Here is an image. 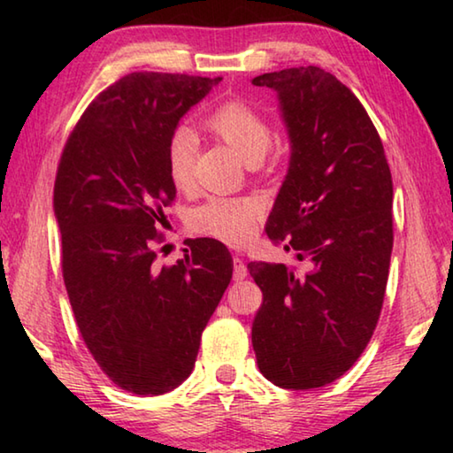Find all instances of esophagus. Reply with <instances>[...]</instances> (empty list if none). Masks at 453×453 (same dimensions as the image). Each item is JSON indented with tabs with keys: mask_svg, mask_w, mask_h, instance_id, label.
Returning <instances> with one entry per match:
<instances>
[{
	"mask_svg": "<svg viewBox=\"0 0 453 453\" xmlns=\"http://www.w3.org/2000/svg\"><path fill=\"white\" fill-rule=\"evenodd\" d=\"M245 278H248V267H245L242 257L234 256V280L235 281H242Z\"/></svg>",
	"mask_w": 453,
	"mask_h": 453,
	"instance_id": "obj_1",
	"label": "esophagus"
}]
</instances>
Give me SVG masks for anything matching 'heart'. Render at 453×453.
Here are the masks:
<instances>
[{"label": "heart", "mask_w": 453, "mask_h": 453, "mask_svg": "<svg viewBox=\"0 0 453 453\" xmlns=\"http://www.w3.org/2000/svg\"><path fill=\"white\" fill-rule=\"evenodd\" d=\"M205 127L240 153L250 165L257 164L272 145V127L259 113L243 102H227L205 118ZM197 151L196 134L188 127L175 129L167 142V175L178 189H188L194 181ZM264 208L251 197H211L191 216L197 234L213 237L227 245H242L256 234Z\"/></svg>", "instance_id": "1"}]
</instances>
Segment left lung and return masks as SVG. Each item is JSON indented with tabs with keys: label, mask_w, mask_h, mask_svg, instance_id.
I'll return each instance as SVG.
<instances>
[{
	"label": "left lung",
	"mask_w": 453,
	"mask_h": 453,
	"mask_svg": "<svg viewBox=\"0 0 453 453\" xmlns=\"http://www.w3.org/2000/svg\"><path fill=\"white\" fill-rule=\"evenodd\" d=\"M278 91L291 157L265 234L310 272L248 264L264 294L257 367L286 389L342 378L370 343L394 248V183L380 134L351 89L316 65L257 75Z\"/></svg>",
	"instance_id": "obj_1"
}]
</instances>
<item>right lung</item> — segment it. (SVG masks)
<instances>
[{"label":"right lung","mask_w":453,"mask_h":453,"mask_svg":"<svg viewBox=\"0 0 453 453\" xmlns=\"http://www.w3.org/2000/svg\"><path fill=\"white\" fill-rule=\"evenodd\" d=\"M221 78L134 72L83 111L61 153L53 211L75 324L102 372L135 395L172 392L229 286L234 259L211 237L156 265L175 199L165 150L180 119Z\"/></svg>","instance_id":"right-lung-1"}]
</instances>
